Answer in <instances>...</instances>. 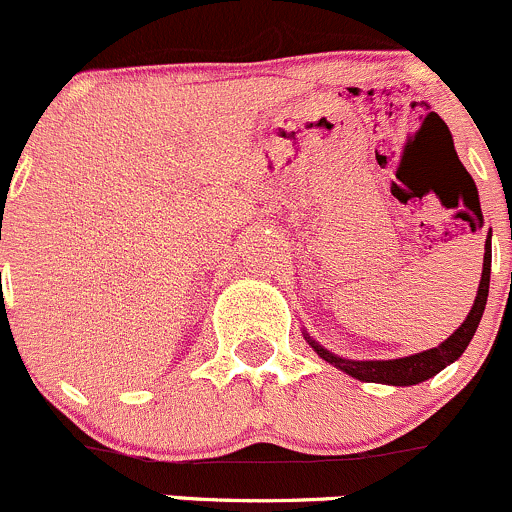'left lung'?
<instances>
[{
    "label": "left lung",
    "instance_id": "1",
    "mask_svg": "<svg viewBox=\"0 0 512 512\" xmlns=\"http://www.w3.org/2000/svg\"><path fill=\"white\" fill-rule=\"evenodd\" d=\"M488 284H491V238L486 240V252H483V272H481V284H478L476 301H473L464 324L456 328L444 343H439L437 348L407 355V358L348 360V358H341V355H333L331 351H326V348L319 346L309 333H304V338L309 341V346L319 353V358H324L326 363L333 365V368L343 370V373L351 375L355 380H363V383H385V385H397V387L424 383V380L437 375L439 370H444L449 363L459 360L461 353L466 351L473 333H476L478 324H481L483 309H486Z\"/></svg>",
    "mask_w": 512,
    "mask_h": 512
}]
</instances>
